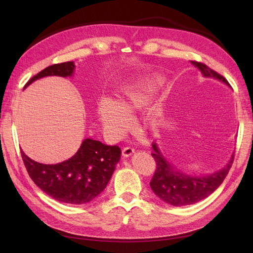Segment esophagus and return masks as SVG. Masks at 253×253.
Here are the masks:
<instances>
[{
	"label": "esophagus",
	"mask_w": 253,
	"mask_h": 253,
	"mask_svg": "<svg viewBox=\"0 0 253 253\" xmlns=\"http://www.w3.org/2000/svg\"><path fill=\"white\" fill-rule=\"evenodd\" d=\"M133 153H135V149L131 148V147H125L123 149V155L125 158L130 157V155H132Z\"/></svg>",
	"instance_id": "1"
}]
</instances>
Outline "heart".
<instances>
[{
	"instance_id": "obj_1",
	"label": "heart",
	"mask_w": 253,
	"mask_h": 253,
	"mask_svg": "<svg viewBox=\"0 0 253 253\" xmlns=\"http://www.w3.org/2000/svg\"><path fill=\"white\" fill-rule=\"evenodd\" d=\"M157 89V83L148 80L124 88L117 102L107 98L100 99L98 114L105 129L114 136H120L129 128L131 115L147 107ZM162 114L159 110H152L148 114L147 124L152 128L160 125Z\"/></svg>"
}]
</instances>
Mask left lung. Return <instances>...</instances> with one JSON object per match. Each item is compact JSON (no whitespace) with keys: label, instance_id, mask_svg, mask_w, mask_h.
<instances>
[{"label":"left lung","instance_id":"1","mask_svg":"<svg viewBox=\"0 0 253 253\" xmlns=\"http://www.w3.org/2000/svg\"><path fill=\"white\" fill-rule=\"evenodd\" d=\"M191 64L201 72L204 77L217 79L230 87L222 75L208 67L206 64L196 61H191ZM152 148L154 151L152 157L157 162V169L150 181V186L161 200L174 207L189 206L208 198L222 184L234 161L233 153L228 163L222 169L206 176H191L182 173L171 165L160 151L157 143L153 142Z\"/></svg>","mask_w":253,"mask_h":253}]
</instances>
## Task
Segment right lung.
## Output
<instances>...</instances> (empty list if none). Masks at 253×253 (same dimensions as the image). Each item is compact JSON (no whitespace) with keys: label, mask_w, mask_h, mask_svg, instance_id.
<instances>
[{"label":"right lung","mask_w":253,"mask_h":253,"mask_svg":"<svg viewBox=\"0 0 253 253\" xmlns=\"http://www.w3.org/2000/svg\"><path fill=\"white\" fill-rule=\"evenodd\" d=\"M74 62L54 64L44 68L26 84L47 76L71 77ZM122 151L117 146H106L87 138L76 154L57 164H42L21 151L26 169L35 184L46 195L63 203L84 204L92 201L105 189L114 173Z\"/></svg>","instance_id":"right-lung-1"}]
</instances>
